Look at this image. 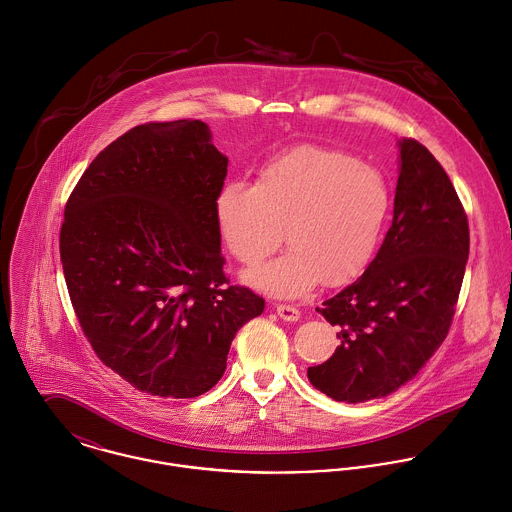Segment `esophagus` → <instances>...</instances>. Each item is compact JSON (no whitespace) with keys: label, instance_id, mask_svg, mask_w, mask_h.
Returning a JSON list of instances; mask_svg holds the SVG:
<instances>
[{"label":"esophagus","instance_id":"obj_1","mask_svg":"<svg viewBox=\"0 0 512 512\" xmlns=\"http://www.w3.org/2000/svg\"><path fill=\"white\" fill-rule=\"evenodd\" d=\"M276 314H278L284 322H298V320H300V310L294 308V306L278 304V306H276Z\"/></svg>","mask_w":512,"mask_h":512}]
</instances>
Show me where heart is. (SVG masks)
<instances>
[{"label":"heart","mask_w":512,"mask_h":512,"mask_svg":"<svg viewBox=\"0 0 512 512\" xmlns=\"http://www.w3.org/2000/svg\"><path fill=\"white\" fill-rule=\"evenodd\" d=\"M389 204L375 169L338 151L300 147L268 163L256 184L228 182L216 198V220L244 266L268 258L284 228L290 250L246 278L270 296L298 298L318 282L341 286L367 268Z\"/></svg>","instance_id":"b5f03b06"}]
</instances>
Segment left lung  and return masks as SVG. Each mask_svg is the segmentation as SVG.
I'll list each match as a JSON object with an SVG mask.
<instances>
[{"label": "left lung", "mask_w": 512, "mask_h": 512, "mask_svg": "<svg viewBox=\"0 0 512 512\" xmlns=\"http://www.w3.org/2000/svg\"><path fill=\"white\" fill-rule=\"evenodd\" d=\"M393 222L365 272L318 312L338 326L336 353L308 367L328 397L363 403L413 379L449 334L469 258V222L437 159L399 143Z\"/></svg>", "instance_id": "obj_1"}]
</instances>
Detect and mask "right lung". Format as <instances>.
I'll use <instances>...</instances> for the list:
<instances>
[{
  "mask_svg": "<svg viewBox=\"0 0 512 512\" xmlns=\"http://www.w3.org/2000/svg\"><path fill=\"white\" fill-rule=\"evenodd\" d=\"M228 159L202 121L131 129L83 172L65 206L61 264L99 359L139 391L212 389L264 300L228 286L216 198Z\"/></svg>",
  "mask_w": 512,
  "mask_h": 512,
  "instance_id": "add662e5",
  "label": "right lung"
}]
</instances>
